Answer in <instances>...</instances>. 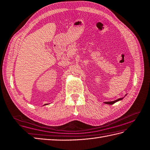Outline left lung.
Returning a JSON list of instances; mask_svg holds the SVG:
<instances>
[{
	"mask_svg": "<svg viewBox=\"0 0 150 150\" xmlns=\"http://www.w3.org/2000/svg\"><path fill=\"white\" fill-rule=\"evenodd\" d=\"M122 98H119L118 99H116V100H115V101H114L105 102L104 103H105V104H108V105H112V104H114V103H115V102H117V101H119V100H121V99H122Z\"/></svg>",
	"mask_w": 150,
	"mask_h": 150,
	"instance_id": "1",
	"label": "left lung"
}]
</instances>
